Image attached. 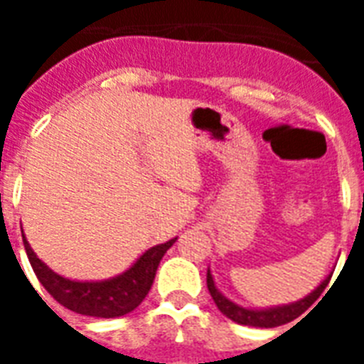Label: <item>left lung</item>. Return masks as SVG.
Here are the masks:
<instances>
[{"mask_svg": "<svg viewBox=\"0 0 364 364\" xmlns=\"http://www.w3.org/2000/svg\"><path fill=\"white\" fill-rule=\"evenodd\" d=\"M331 276H333V272L310 294H306L304 299L296 300V302H289V304L270 306V308H247V306H242L238 302H234V300L227 299L217 289L215 279H213V274H211L210 268H208V289H210L211 299H213L215 306L219 308V311L225 317H228L230 321L238 323V325H247V327L274 328L279 327V325H285V323H291L293 319L302 316L319 299V294L325 291V287L331 282Z\"/></svg>", "mask_w": 364, "mask_h": 364, "instance_id": "obj_1", "label": "left lung"}]
</instances>
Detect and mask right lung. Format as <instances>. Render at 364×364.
Returning <instances> with one entry per match:
<instances>
[{
  "label": "right lung",
  "instance_id": "right-lung-1",
  "mask_svg": "<svg viewBox=\"0 0 364 364\" xmlns=\"http://www.w3.org/2000/svg\"><path fill=\"white\" fill-rule=\"evenodd\" d=\"M22 240L37 279L56 302L81 316L111 319V317L126 316L141 304L153 285L160 260L177 238L149 247L145 253L137 257L130 268H126L119 276L96 279V282H81V279L60 276L37 257L30 242L26 240L24 232Z\"/></svg>",
  "mask_w": 364,
  "mask_h": 364
}]
</instances>
